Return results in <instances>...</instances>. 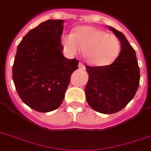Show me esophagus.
Masks as SVG:
<instances>
[{
    "label": "esophagus",
    "instance_id": "1",
    "mask_svg": "<svg viewBox=\"0 0 151 151\" xmlns=\"http://www.w3.org/2000/svg\"><path fill=\"white\" fill-rule=\"evenodd\" d=\"M78 66H79V68L81 69V70H85V65H84L82 63H79V65H78Z\"/></svg>",
    "mask_w": 151,
    "mask_h": 151
}]
</instances>
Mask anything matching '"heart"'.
Here are the masks:
<instances>
[{"mask_svg":"<svg viewBox=\"0 0 151 151\" xmlns=\"http://www.w3.org/2000/svg\"><path fill=\"white\" fill-rule=\"evenodd\" d=\"M60 45L64 53L70 57L78 54L83 48V55L88 63L97 66L114 63L122 50L119 37L90 26L78 27L73 34H63Z\"/></svg>","mask_w":151,"mask_h":151,"instance_id":"obj_1","label":"heart"}]
</instances>
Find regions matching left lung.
Masks as SVG:
<instances>
[{
    "mask_svg": "<svg viewBox=\"0 0 151 151\" xmlns=\"http://www.w3.org/2000/svg\"><path fill=\"white\" fill-rule=\"evenodd\" d=\"M110 30L122 42L121 53L107 66H85L88 81L85 96L97 112L110 114L122 110L133 99L139 85V67L136 52L124 34L113 27Z\"/></svg>",
    "mask_w": 151,
    "mask_h": 151,
    "instance_id": "left-lung-1",
    "label": "left lung"
}]
</instances>
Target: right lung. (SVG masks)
I'll use <instances>...</instances> for the list:
<instances>
[{"label":"right lung","instance_id":"obj_1","mask_svg":"<svg viewBox=\"0 0 151 151\" xmlns=\"http://www.w3.org/2000/svg\"><path fill=\"white\" fill-rule=\"evenodd\" d=\"M63 20L49 19L30 29L18 45L12 79L22 102L38 112L59 107L78 60L62 53Z\"/></svg>","mask_w":151,"mask_h":151}]
</instances>
